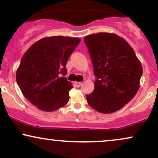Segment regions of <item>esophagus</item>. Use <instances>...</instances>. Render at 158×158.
Returning <instances> with one entry per match:
<instances>
[{"instance_id":"obj_1","label":"esophagus","mask_w":158,"mask_h":158,"mask_svg":"<svg viewBox=\"0 0 158 158\" xmlns=\"http://www.w3.org/2000/svg\"><path fill=\"white\" fill-rule=\"evenodd\" d=\"M75 85H76V86L80 87L81 85V82H79V81H75Z\"/></svg>"}]
</instances>
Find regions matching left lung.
<instances>
[{"label":"left lung","mask_w":158,"mask_h":158,"mask_svg":"<svg viewBox=\"0 0 158 158\" xmlns=\"http://www.w3.org/2000/svg\"><path fill=\"white\" fill-rule=\"evenodd\" d=\"M84 41L97 77L93 93L86 96L87 102L100 113L117 111L138 91L142 64L128 43L116 34H91Z\"/></svg>","instance_id":"left-lung-1"}]
</instances>
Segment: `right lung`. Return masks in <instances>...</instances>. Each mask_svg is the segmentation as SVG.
<instances>
[{
    "label": "right lung",
    "instance_id": "obj_1",
    "mask_svg": "<svg viewBox=\"0 0 158 158\" xmlns=\"http://www.w3.org/2000/svg\"><path fill=\"white\" fill-rule=\"evenodd\" d=\"M79 38L52 36L39 40L23 54L16 81L25 97L44 111H54L69 101L73 88L64 76L67 62Z\"/></svg>",
    "mask_w": 158,
    "mask_h": 158
}]
</instances>
